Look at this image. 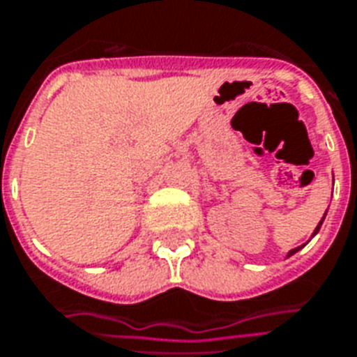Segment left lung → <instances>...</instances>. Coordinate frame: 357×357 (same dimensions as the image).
I'll return each instance as SVG.
<instances>
[{"label": "left lung", "instance_id": "8db88e82", "mask_svg": "<svg viewBox=\"0 0 357 357\" xmlns=\"http://www.w3.org/2000/svg\"><path fill=\"white\" fill-rule=\"evenodd\" d=\"M326 213H328V209H326ZM326 213H324V217L322 219H320V222H318L317 225V228H314V230H312V234H311V238H314V236H317L318 234V230H320V227H322V222H324V219H326ZM307 243H309V241H307ZM307 243H303V245H299V247H296V249H292V251H288V255H287V258L288 257H292V255H296V252L299 251V249H303V247H305Z\"/></svg>", "mask_w": 357, "mask_h": 357}]
</instances>
